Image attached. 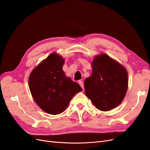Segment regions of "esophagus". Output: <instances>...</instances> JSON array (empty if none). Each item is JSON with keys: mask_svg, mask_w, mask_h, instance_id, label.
<instances>
[{"mask_svg": "<svg viewBox=\"0 0 150 150\" xmlns=\"http://www.w3.org/2000/svg\"><path fill=\"white\" fill-rule=\"evenodd\" d=\"M78 83H79V84L81 86V87L82 88V89H84V83H83V81H79Z\"/></svg>", "mask_w": 150, "mask_h": 150, "instance_id": "obj_1", "label": "esophagus"}]
</instances>
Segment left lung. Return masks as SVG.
<instances>
[{
	"label": "left lung",
	"mask_w": 150,
	"mask_h": 150,
	"mask_svg": "<svg viewBox=\"0 0 150 150\" xmlns=\"http://www.w3.org/2000/svg\"><path fill=\"white\" fill-rule=\"evenodd\" d=\"M92 74L84 81L85 94L101 111L119 106L128 89L125 68L106 54L95 57Z\"/></svg>",
	"instance_id": "1"
}]
</instances>
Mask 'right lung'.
Wrapping results in <instances>:
<instances>
[{"label":"right lung","instance_id":"add662e5","mask_svg":"<svg viewBox=\"0 0 150 150\" xmlns=\"http://www.w3.org/2000/svg\"><path fill=\"white\" fill-rule=\"evenodd\" d=\"M64 59L56 53L49 55L31 72L29 86L38 106L51 115L64 111L81 86L65 76Z\"/></svg>","mask_w":150,"mask_h":150}]
</instances>
